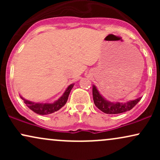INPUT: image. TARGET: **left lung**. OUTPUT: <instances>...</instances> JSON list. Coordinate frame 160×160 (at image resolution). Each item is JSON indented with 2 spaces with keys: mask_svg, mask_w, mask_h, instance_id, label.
<instances>
[{
  "mask_svg": "<svg viewBox=\"0 0 160 160\" xmlns=\"http://www.w3.org/2000/svg\"><path fill=\"white\" fill-rule=\"evenodd\" d=\"M92 95L93 101H94L95 105L98 108L100 111L108 114H117V113H122L124 112L130 111L138 103L141 98H138L135 100L130 101L128 102H108L105 100L98 91L97 90L96 87L93 86L92 87Z\"/></svg>",
  "mask_w": 160,
  "mask_h": 160,
  "instance_id": "1",
  "label": "left lung"
}]
</instances>
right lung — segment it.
Listing matches in <instances>:
<instances>
[{"mask_svg": "<svg viewBox=\"0 0 160 160\" xmlns=\"http://www.w3.org/2000/svg\"><path fill=\"white\" fill-rule=\"evenodd\" d=\"M74 85V84H71L67 88V89L64 92V94L62 95L61 98L58 99V101L55 102L54 103H34V102H30V101L25 100L22 97H21V98L24 101L25 104L28 107V108H30L32 111L35 112L36 113H38V114L40 115L50 114V113H54V112L61 109L66 104L70 92H71V90L72 89Z\"/></svg>", "mask_w": 160, "mask_h": 160, "instance_id": "right-lung-1", "label": "right lung"}]
</instances>
